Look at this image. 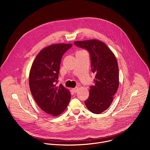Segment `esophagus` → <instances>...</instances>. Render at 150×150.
Segmentation results:
<instances>
[{"mask_svg":"<svg viewBox=\"0 0 150 150\" xmlns=\"http://www.w3.org/2000/svg\"><path fill=\"white\" fill-rule=\"evenodd\" d=\"M78 91V87H75V88H74L72 89V91H73L74 93H76Z\"/></svg>","mask_w":150,"mask_h":150,"instance_id":"esophagus-1","label":"esophagus"}]
</instances>
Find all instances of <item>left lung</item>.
I'll return each mask as SVG.
<instances>
[{"label": "left lung", "instance_id": "obj_1", "mask_svg": "<svg viewBox=\"0 0 150 150\" xmlns=\"http://www.w3.org/2000/svg\"><path fill=\"white\" fill-rule=\"evenodd\" d=\"M74 45L90 53L91 71L96 76L85 104L92 113L100 114L109 108L119 87L116 58L105 43L97 40L78 41Z\"/></svg>", "mask_w": 150, "mask_h": 150}]
</instances>
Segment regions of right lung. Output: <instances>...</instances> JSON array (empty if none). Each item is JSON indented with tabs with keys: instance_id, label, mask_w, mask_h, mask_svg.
<instances>
[{
	"instance_id": "1",
	"label": "right lung",
	"mask_w": 150,
	"mask_h": 150,
	"mask_svg": "<svg viewBox=\"0 0 150 150\" xmlns=\"http://www.w3.org/2000/svg\"><path fill=\"white\" fill-rule=\"evenodd\" d=\"M72 45L56 44L41 50L37 55L31 68L29 85L36 103L48 115H60L68 106L69 91L57 80L62 57Z\"/></svg>"
}]
</instances>
